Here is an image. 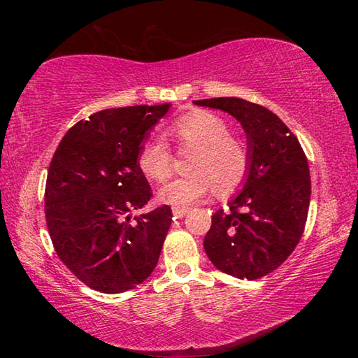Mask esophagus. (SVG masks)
<instances>
[{
    "instance_id": "obj_1",
    "label": "esophagus",
    "mask_w": 358,
    "mask_h": 358,
    "mask_svg": "<svg viewBox=\"0 0 358 358\" xmlns=\"http://www.w3.org/2000/svg\"><path fill=\"white\" fill-rule=\"evenodd\" d=\"M172 213H173L175 217H183V216L189 213V208H187V207H173Z\"/></svg>"
}]
</instances>
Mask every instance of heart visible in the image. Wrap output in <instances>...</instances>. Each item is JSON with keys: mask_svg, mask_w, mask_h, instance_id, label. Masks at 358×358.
<instances>
[{"mask_svg": "<svg viewBox=\"0 0 358 358\" xmlns=\"http://www.w3.org/2000/svg\"><path fill=\"white\" fill-rule=\"evenodd\" d=\"M180 147L196 150L187 171L191 173L162 187L159 196L173 205H191L215 187L220 197L238 191L251 172L252 153L241 138L230 134V126L220 115L199 110L185 115L172 126ZM138 167L150 180L164 183L173 171L171 147L153 137L138 153Z\"/></svg>", "mask_w": 358, "mask_h": 358, "instance_id": "b5f03b06", "label": "heart"}]
</instances>
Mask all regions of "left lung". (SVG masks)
<instances>
[{
    "instance_id": "obj_1",
    "label": "left lung",
    "mask_w": 358,
    "mask_h": 358,
    "mask_svg": "<svg viewBox=\"0 0 358 358\" xmlns=\"http://www.w3.org/2000/svg\"><path fill=\"white\" fill-rule=\"evenodd\" d=\"M237 118L252 166L229 210L211 216L203 248L222 273L259 280L294 252L305 232L311 199L310 167L299 138L273 112L240 98L196 101Z\"/></svg>"
}]
</instances>
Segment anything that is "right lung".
I'll use <instances>...</instances> for the list:
<instances>
[{
	"mask_svg": "<svg viewBox=\"0 0 358 358\" xmlns=\"http://www.w3.org/2000/svg\"><path fill=\"white\" fill-rule=\"evenodd\" d=\"M166 106L107 108L66 132L45 183V221L62 262L88 287L121 294L159 260L172 210L131 217L151 189L137 157Z\"/></svg>",
	"mask_w": 358,
	"mask_h": 358,
	"instance_id": "add662e5",
	"label": "right lung"
}]
</instances>
